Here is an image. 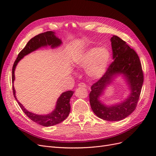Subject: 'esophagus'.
<instances>
[{
  "mask_svg": "<svg viewBox=\"0 0 156 156\" xmlns=\"http://www.w3.org/2000/svg\"><path fill=\"white\" fill-rule=\"evenodd\" d=\"M78 86L79 87H86V84L83 83H81L78 84Z\"/></svg>",
  "mask_w": 156,
  "mask_h": 156,
  "instance_id": "1",
  "label": "esophagus"
}]
</instances>
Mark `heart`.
<instances>
[{
    "mask_svg": "<svg viewBox=\"0 0 156 156\" xmlns=\"http://www.w3.org/2000/svg\"><path fill=\"white\" fill-rule=\"evenodd\" d=\"M111 59V52L105 47H93L84 51L76 60L78 67L85 69L92 79H100L106 73Z\"/></svg>",
    "mask_w": 156,
    "mask_h": 156,
    "instance_id": "heart-1",
    "label": "heart"
}]
</instances>
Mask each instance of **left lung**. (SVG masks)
<instances>
[{"label": "left lung", "mask_w": 156, "mask_h": 156, "mask_svg": "<svg viewBox=\"0 0 156 156\" xmlns=\"http://www.w3.org/2000/svg\"><path fill=\"white\" fill-rule=\"evenodd\" d=\"M111 41L114 61L105 74L91 87L89 98L92 109L98 117L107 121H120L135 109L144 77L139 56L136 52L117 36H113ZM119 76L125 80L129 91L128 96L119 103L106 105L101 98L107 87Z\"/></svg>", "instance_id": "left-lung-1"}]
</instances>
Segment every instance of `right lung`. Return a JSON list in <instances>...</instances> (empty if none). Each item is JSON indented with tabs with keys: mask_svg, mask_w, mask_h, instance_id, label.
Returning <instances> with one entry per match:
<instances>
[{
	"mask_svg": "<svg viewBox=\"0 0 156 156\" xmlns=\"http://www.w3.org/2000/svg\"><path fill=\"white\" fill-rule=\"evenodd\" d=\"M62 44V40L58 36H56L55 32L53 31L45 32L37 35L30 39L25 48L19 53L12 68L13 92L19 105L30 120L37 124L45 127L58 124L66 119L69 114L71 108L69 103L70 98L73 96L74 92L69 90L61 94L56 101L55 109L51 113L47 115L35 114L27 110L24 106L17 100L16 96V90L13 87V82L15 81V70L19 62L25 56L30 54L32 52L41 48H47L48 46L51 49H55L60 46Z\"/></svg>",
	"mask_w": 156,
	"mask_h": 156,
	"instance_id": "obj_1",
	"label": "right lung"
}]
</instances>
